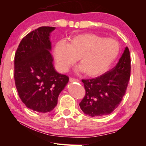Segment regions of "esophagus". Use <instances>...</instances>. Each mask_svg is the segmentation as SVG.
<instances>
[{
    "label": "esophagus",
    "instance_id": "esophagus-1",
    "mask_svg": "<svg viewBox=\"0 0 146 146\" xmlns=\"http://www.w3.org/2000/svg\"><path fill=\"white\" fill-rule=\"evenodd\" d=\"M69 81H70V82H80V80H79L78 79H76L73 78H70Z\"/></svg>",
    "mask_w": 146,
    "mask_h": 146
}]
</instances>
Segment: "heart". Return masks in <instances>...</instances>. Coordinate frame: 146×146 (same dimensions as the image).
Returning <instances> with one entry per match:
<instances>
[{
  "label": "heart",
  "mask_w": 146,
  "mask_h": 146,
  "mask_svg": "<svg viewBox=\"0 0 146 146\" xmlns=\"http://www.w3.org/2000/svg\"><path fill=\"white\" fill-rule=\"evenodd\" d=\"M119 52L120 45L116 40L85 33L72 37L67 44L57 45L54 56L61 71L67 70L80 58V70L96 77L108 70Z\"/></svg>",
  "instance_id": "obj_1"
}]
</instances>
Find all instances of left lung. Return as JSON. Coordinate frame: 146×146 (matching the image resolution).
<instances>
[{"label": "left lung", "mask_w": 146, "mask_h": 146, "mask_svg": "<svg viewBox=\"0 0 146 146\" xmlns=\"http://www.w3.org/2000/svg\"><path fill=\"white\" fill-rule=\"evenodd\" d=\"M131 74L130 52L125 47L116 65L100 77L82 80L85 96L80 107L91 117L111 114L122 100Z\"/></svg>", "instance_id": "8db88e82"}]
</instances>
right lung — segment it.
I'll return each mask as SVG.
<instances>
[{
  "label": "right lung",
  "instance_id": "right-lung-1",
  "mask_svg": "<svg viewBox=\"0 0 146 146\" xmlns=\"http://www.w3.org/2000/svg\"><path fill=\"white\" fill-rule=\"evenodd\" d=\"M55 29L42 26L31 32L21 40L15 54L14 78L19 98L38 113H48L56 107L69 80L53 64L50 36Z\"/></svg>",
  "mask_w": 146,
  "mask_h": 146
}]
</instances>
